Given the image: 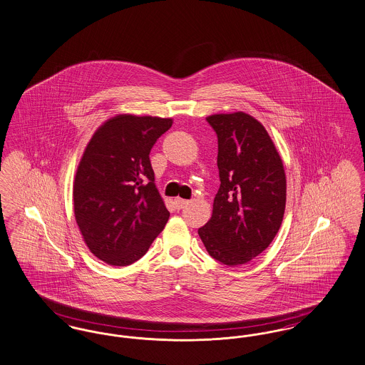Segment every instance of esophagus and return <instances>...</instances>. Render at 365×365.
Here are the masks:
<instances>
[{"label": "esophagus", "mask_w": 365, "mask_h": 365, "mask_svg": "<svg viewBox=\"0 0 365 365\" xmlns=\"http://www.w3.org/2000/svg\"><path fill=\"white\" fill-rule=\"evenodd\" d=\"M189 204H190L189 200H183V198H179V197L175 198V205H176L178 209L186 208Z\"/></svg>", "instance_id": "esophagus-1"}]
</instances>
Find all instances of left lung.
I'll return each mask as SVG.
<instances>
[{"mask_svg":"<svg viewBox=\"0 0 365 365\" xmlns=\"http://www.w3.org/2000/svg\"><path fill=\"white\" fill-rule=\"evenodd\" d=\"M220 187L198 235L210 257L234 267L262 253L278 234L286 207V175L267 130L235 112L212 115Z\"/></svg>","mask_w":365,"mask_h":365,"instance_id":"obj_1","label":"left lung"}]
</instances>
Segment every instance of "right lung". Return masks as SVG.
<instances>
[{
    "instance_id": "add662e5",
    "label": "right lung",
    "mask_w": 365,
    "mask_h": 365,
    "mask_svg": "<svg viewBox=\"0 0 365 365\" xmlns=\"http://www.w3.org/2000/svg\"><path fill=\"white\" fill-rule=\"evenodd\" d=\"M173 119L119 115L90 139L73 182V212L90 252L109 265L139 260L167 225L150 150Z\"/></svg>"
}]
</instances>
